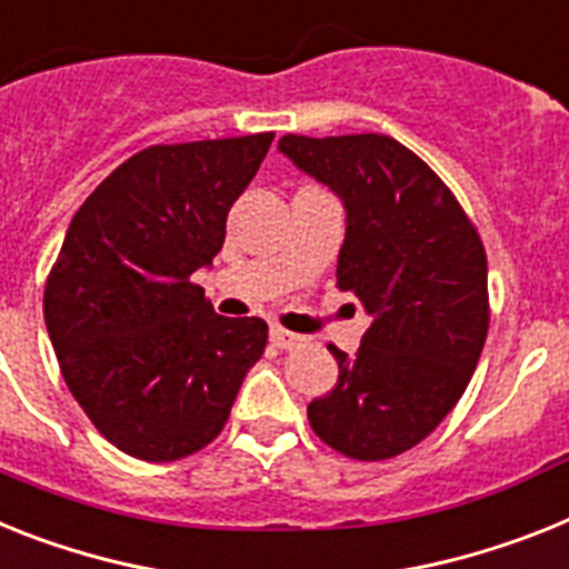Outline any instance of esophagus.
<instances>
[{
  "mask_svg": "<svg viewBox=\"0 0 569 569\" xmlns=\"http://www.w3.org/2000/svg\"><path fill=\"white\" fill-rule=\"evenodd\" d=\"M269 338L277 350H292V347H298L300 343V336H295V332H289V329H280V327H271Z\"/></svg>",
  "mask_w": 569,
  "mask_h": 569,
  "instance_id": "obj_1",
  "label": "esophagus"
}]
</instances>
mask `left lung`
I'll list each match as a JSON object with an SVG mask.
<instances>
[{"label":"left lung","instance_id":"obj_1","mask_svg":"<svg viewBox=\"0 0 569 569\" xmlns=\"http://www.w3.org/2000/svg\"><path fill=\"white\" fill-rule=\"evenodd\" d=\"M277 150L341 199L338 286L370 315L338 381L307 408L312 431L352 460L402 455L466 393L489 332L483 242L455 193L390 136H283Z\"/></svg>","mask_w":569,"mask_h":569}]
</instances>
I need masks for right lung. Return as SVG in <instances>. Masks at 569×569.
<instances>
[{
  "mask_svg": "<svg viewBox=\"0 0 569 569\" xmlns=\"http://www.w3.org/2000/svg\"><path fill=\"white\" fill-rule=\"evenodd\" d=\"M274 132L136 152L80 204L46 283V327L71 396L123 455L173 462L226 428L266 350L260 318H222L190 277Z\"/></svg>",
  "mask_w": 569,
  "mask_h": 569,
  "instance_id": "add662e5",
  "label": "right lung"
}]
</instances>
